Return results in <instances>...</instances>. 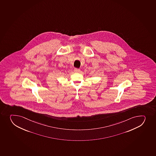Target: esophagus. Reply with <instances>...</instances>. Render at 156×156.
Returning <instances> with one entry per match:
<instances>
[{"label":"esophagus","instance_id":"34e87169","mask_svg":"<svg viewBox=\"0 0 156 156\" xmlns=\"http://www.w3.org/2000/svg\"><path fill=\"white\" fill-rule=\"evenodd\" d=\"M74 71L75 73L79 72H80V69H76V68H75V69H74Z\"/></svg>","mask_w":156,"mask_h":156}]
</instances>
